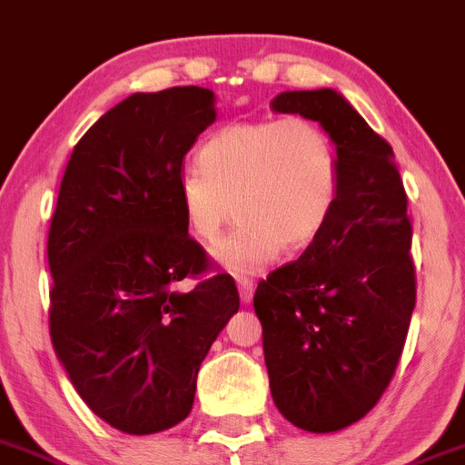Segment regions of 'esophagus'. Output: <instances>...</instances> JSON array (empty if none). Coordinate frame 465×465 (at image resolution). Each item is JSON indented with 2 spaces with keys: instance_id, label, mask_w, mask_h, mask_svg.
Returning a JSON list of instances; mask_svg holds the SVG:
<instances>
[{
  "instance_id": "34e87169",
  "label": "esophagus",
  "mask_w": 465,
  "mask_h": 465,
  "mask_svg": "<svg viewBox=\"0 0 465 465\" xmlns=\"http://www.w3.org/2000/svg\"><path fill=\"white\" fill-rule=\"evenodd\" d=\"M237 287H240V299L244 303H251V299H253V281L251 278H237Z\"/></svg>"
}]
</instances>
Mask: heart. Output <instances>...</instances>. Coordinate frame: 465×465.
<instances>
[{
    "label": "heart",
    "mask_w": 465,
    "mask_h": 465,
    "mask_svg": "<svg viewBox=\"0 0 465 465\" xmlns=\"http://www.w3.org/2000/svg\"><path fill=\"white\" fill-rule=\"evenodd\" d=\"M333 136L306 116L232 123L212 132L196 169L180 178L184 225L214 242L237 210L240 221L216 244L225 272L249 276L285 249H306L329 225L340 198Z\"/></svg>",
    "instance_id": "b5f03b06"
}]
</instances>
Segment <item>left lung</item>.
Listing matches in <instances>:
<instances>
[{
	"label": "left lung",
	"instance_id": "1",
	"mask_svg": "<svg viewBox=\"0 0 465 465\" xmlns=\"http://www.w3.org/2000/svg\"><path fill=\"white\" fill-rule=\"evenodd\" d=\"M272 109L317 121L340 153L329 225L253 296L278 411L329 434L374 409L404 351L415 308L409 198L391 143L338 91H285Z\"/></svg>",
	"mask_w": 465,
	"mask_h": 465
}]
</instances>
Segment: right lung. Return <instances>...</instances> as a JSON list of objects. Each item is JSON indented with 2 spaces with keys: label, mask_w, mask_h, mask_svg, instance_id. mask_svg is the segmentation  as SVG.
Here are the masks:
<instances>
[{
  "label": "right lung",
  "mask_w": 465,
  "mask_h": 465,
  "mask_svg": "<svg viewBox=\"0 0 465 465\" xmlns=\"http://www.w3.org/2000/svg\"><path fill=\"white\" fill-rule=\"evenodd\" d=\"M214 93H134L74 145L47 235L50 335L88 409L134 436L183 422L212 342L240 311L228 273L189 237L183 159ZM198 277L189 292L180 280Z\"/></svg>",
  "instance_id": "add662e5"
}]
</instances>
